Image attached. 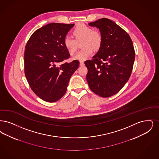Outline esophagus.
<instances>
[{
	"label": "esophagus",
	"instance_id": "esophagus-1",
	"mask_svg": "<svg viewBox=\"0 0 159 159\" xmlns=\"http://www.w3.org/2000/svg\"><path fill=\"white\" fill-rule=\"evenodd\" d=\"M80 64L81 66H83V65H84V62L83 61H80Z\"/></svg>",
	"mask_w": 159,
	"mask_h": 159
}]
</instances>
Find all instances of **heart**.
<instances>
[{"mask_svg":"<svg viewBox=\"0 0 159 159\" xmlns=\"http://www.w3.org/2000/svg\"><path fill=\"white\" fill-rule=\"evenodd\" d=\"M72 34L75 39L72 37L66 36L63 40L64 46L70 54L73 55L76 52L78 48L77 42L83 40L81 46L83 48L74 57V59L85 60L93 54L94 49L97 50L102 45L103 36L102 33L97 30H93V28L84 24H78L73 30Z\"/></svg>","mask_w":159,"mask_h":159,"instance_id":"b5f03b06","label":"heart"}]
</instances>
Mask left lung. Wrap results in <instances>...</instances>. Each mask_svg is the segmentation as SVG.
Wrapping results in <instances>:
<instances>
[{"mask_svg": "<svg viewBox=\"0 0 159 159\" xmlns=\"http://www.w3.org/2000/svg\"><path fill=\"white\" fill-rule=\"evenodd\" d=\"M89 25L99 28L103 43L93 59L85 61L86 78L91 90L109 97L122 89L131 75L135 53L129 34L115 22L102 18Z\"/></svg>", "mask_w": 159, "mask_h": 159, "instance_id": "8db88e82", "label": "left lung"}]
</instances>
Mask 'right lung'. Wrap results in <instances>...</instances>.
I'll use <instances>...</instances> for the list:
<instances>
[{
  "label": "right lung",
  "instance_id": "obj_1",
  "mask_svg": "<svg viewBox=\"0 0 159 159\" xmlns=\"http://www.w3.org/2000/svg\"><path fill=\"white\" fill-rule=\"evenodd\" d=\"M72 24L50 23L37 30L29 39L24 53V72L31 90L47 102L65 94L70 78L80 62H65L70 54L63 40Z\"/></svg>",
  "mask_w": 159,
  "mask_h": 159
}]
</instances>
